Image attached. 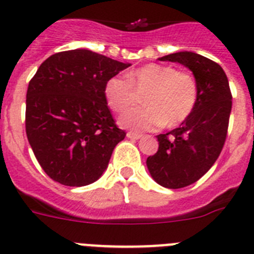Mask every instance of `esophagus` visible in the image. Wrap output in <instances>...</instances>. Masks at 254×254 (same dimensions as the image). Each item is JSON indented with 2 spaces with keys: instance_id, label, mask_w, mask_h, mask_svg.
Returning <instances> with one entry per match:
<instances>
[{
  "instance_id": "1",
  "label": "esophagus",
  "mask_w": 254,
  "mask_h": 254,
  "mask_svg": "<svg viewBox=\"0 0 254 254\" xmlns=\"http://www.w3.org/2000/svg\"><path fill=\"white\" fill-rule=\"evenodd\" d=\"M127 137L132 138V140H138V138L142 137V135L137 133V132H127Z\"/></svg>"
}]
</instances>
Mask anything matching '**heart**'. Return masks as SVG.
Returning a JSON list of instances; mask_svg holds the SVG:
<instances>
[{
	"label": "heart",
	"instance_id": "1",
	"mask_svg": "<svg viewBox=\"0 0 254 254\" xmlns=\"http://www.w3.org/2000/svg\"><path fill=\"white\" fill-rule=\"evenodd\" d=\"M144 92V106L125 113L119 125L132 131H149L160 126L175 127L183 123L198 101V83L190 73L167 64H146L128 73V81L112 77L104 87L110 109L123 113Z\"/></svg>",
	"mask_w": 254,
	"mask_h": 254
}]
</instances>
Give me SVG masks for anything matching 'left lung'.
I'll use <instances>...</instances> for the list:
<instances>
[{
	"label": "left lung",
	"instance_id": "left-lung-1",
	"mask_svg": "<svg viewBox=\"0 0 254 254\" xmlns=\"http://www.w3.org/2000/svg\"><path fill=\"white\" fill-rule=\"evenodd\" d=\"M189 68L198 83V101L179 128L157 136L159 148L146 159L155 183L181 189L196 183L224 148L231 113V92L224 69L208 58L180 51L159 58Z\"/></svg>",
	"mask_w": 254,
	"mask_h": 254
}]
</instances>
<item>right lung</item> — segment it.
Masks as SVG:
<instances>
[{
	"mask_svg": "<svg viewBox=\"0 0 254 254\" xmlns=\"http://www.w3.org/2000/svg\"><path fill=\"white\" fill-rule=\"evenodd\" d=\"M131 64L77 49L41 64L27 91L25 131L43 171L65 186L95 183L126 132L104 95L108 79Z\"/></svg>",
	"mask_w": 254,
	"mask_h": 254,
	"instance_id": "right-lung-1",
	"label": "right lung"
}]
</instances>
